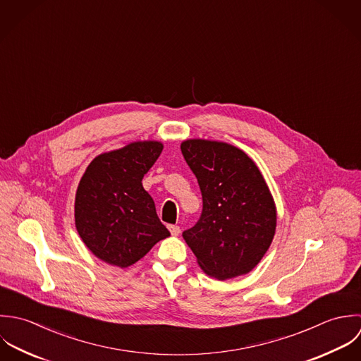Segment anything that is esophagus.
Segmentation results:
<instances>
[{
	"mask_svg": "<svg viewBox=\"0 0 361 361\" xmlns=\"http://www.w3.org/2000/svg\"><path fill=\"white\" fill-rule=\"evenodd\" d=\"M169 230H170V233H171L173 235H178V234L181 233V228H180V226H177V224H170V226H169Z\"/></svg>",
	"mask_w": 361,
	"mask_h": 361,
	"instance_id": "34e87169",
	"label": "esophagus"
}]
</instances>
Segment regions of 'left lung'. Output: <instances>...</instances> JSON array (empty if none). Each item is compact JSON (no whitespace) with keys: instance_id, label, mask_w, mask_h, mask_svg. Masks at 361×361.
Returning <instances> with one entry per match:
<instances>
[{"instance_id":"1","label":"left lung","mask_w":361,"mask_h":361,"mask_svg":"<svg viewBox=\"0 0 361 361\" xmlns=\"http://www.w3.org/2000/svg\"><path fill=\"white\" fill-rule=\"evenodd\" d=\"M181 153L202 194V214L183 237L205 274L219 281L248 274L276 228L272 194L257 164L233 145L188 140Z\"/></svg>"}]
</instances>
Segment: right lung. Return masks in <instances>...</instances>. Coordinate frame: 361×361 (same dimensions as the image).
<instances>
[{
  "label": "right lung",
  "mask_w": 361,
  "mask_h": 361,
  "mask_svg": "<svg viewBox=\"0 0 361 361\" xmlns=\"http://www.w3.org/2000/svg\"><path fill=\"white\" fill-rule=\"evenodd\" d=\"M163 150L156 141L133 142L94 157L75 197V226L102 261L127 268L170 231L156 214L142 178Z\"/></svg>",
  "instance_id": "add662e5"
}]
</instances>
